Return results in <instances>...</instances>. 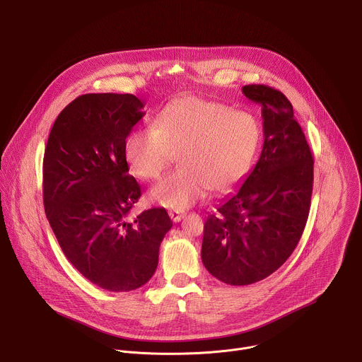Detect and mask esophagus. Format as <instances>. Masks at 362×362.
<instances>
[{
	"instance_id": "obj_1",
	"label": "esophagus",
	"mask_w": 362,
	"mask_h": 362,
	"mask_svg": "<svg viewBox=\"0 0 362 362\" xmlns=\"http://www.w3.org/2000/svg\"><path fill=\"white\" fill-rule=\"evenodd\" d=\"M169 216L173 222H180L183 218H185V214L183 212H179V211H170L169 212Z\"/></svg>"
}]
</instances>
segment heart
Here are the masks:
<instances>
[{
    "instance_id": "1",
    "label": "heart",
    "mask_w": 362,
    "mask_h": 362,
    "mask_svg": "<svg viewBox=\"0 0 362 362\" xmlns=\"http://www.w3.org/2000/svg\"><path fill=\"white\" fill-rule=\"evenodd\" d=\"M261 137V126L252 115L185 95L168 103L153 127L132 132L124 153L132 172L144 180L159 179L177 153L179 169L154 185L148 199L185 211L208 189L225 193L236 187L255 162Z\"/></svg>"
}]
</instances>
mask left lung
<instances>
[{"instance_id":"left-lung-1","label":"left lung","mask_w":362,"mask_h":362,"mask_svg":"<svg viewBox=\"0 0 362 362\" xmlns=\"http://www.w3.org/2000/svg\"><path fill=\"white\" fill-rule=\"evenodd\" d=\"M242 93L262 109L264 146L243 185L204 223L202 262L228 285H250L281 268L306 225L314 158L291 101L250 84Z\"/></svg>"}]
</instances>
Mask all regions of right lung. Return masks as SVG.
Wrapping results in <instances>:
<instances>
[{"label": "right lung", "instance_id": "obj_1", "mask_svg": "<svg viewBox=\"0 0 362 362\" xmlns=\"http://www.w3.org/2000/svg\"><path fill=\"white\" fill-rule=\"evenodd\" d=\"M143 107L133 94H83L59 115L44 151L49 226L71 265L112 292L148 282L173 226L159 208L129 219L141 190L129 175L124 146Z\"/></svg>", "mask_w": 362, "mask_h": 362}]
</instances>
